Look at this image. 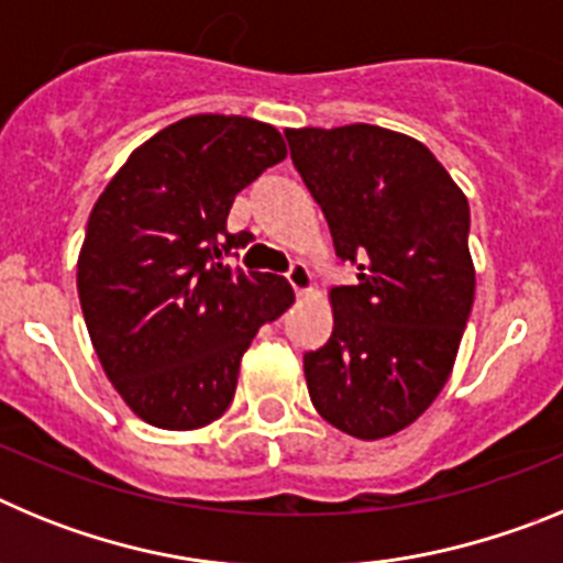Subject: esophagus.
<instances>
[{
  "label": "esophagus",
  "instance_id": "34e87169",
  "mask_svg": "<svg viewBox=\"0 0 563 563\" xmlns=\"http://www.w3.org/2000/svg\"><path fill=\"white\" fill-rule=\"evenodd\" d=\"M287 282H290V287L298 292V296H305V292L312 287L310 271H307V265H301V262L290 265V271H287Z\"/></svg>",
  "mask_w": 563,
  "mask_h": 563
}]
</instances>
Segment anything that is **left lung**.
Instances as JSON below:
<instances>
[{
	"mask_svg": "<svg viewBox=\"0 0 563 563\" xmlns=\"http://www.w3.org/2000/svg\"><path fill=\"white\" fill-rule=\"evenodd\" d=\"M285 137L335 253L361 271L357 285L330 290L332 335L305 355L310 400L343 434L391 437L454 369L476 287L471 208L409 134L352 123Z\"/></svg>",
	"mask_w": 563,
	"mask_h": 563,
	"instance_id": "obj_1",
	"label": "left lung"
}]
</instances>
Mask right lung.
I'll use <instances>...</instances> for the list:
<instances>
[{
  "instance_id": "add662e5",
  "label": "right lung",
  "mask_w": 563,
  "mask_h": 563,
  "mask_svg": "<svg viewBox=\"0 0 563 563\" xmlns=\"http://www.w3.org/2000/svg\"><path fill=\"white\" fill-rule=\"evenodd\" d=\"M287 157L271 123L191 114L129 154L78 253V298L103 372L134 415L166 431L225 415L258 327L290 307L285 276L225 265L242 188Z\"/></svg>"
}]
</instances>
